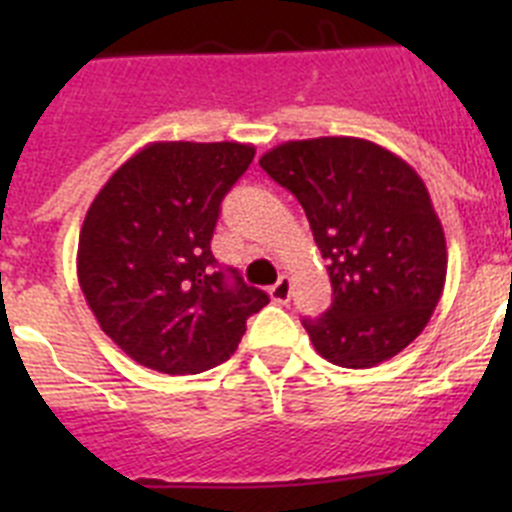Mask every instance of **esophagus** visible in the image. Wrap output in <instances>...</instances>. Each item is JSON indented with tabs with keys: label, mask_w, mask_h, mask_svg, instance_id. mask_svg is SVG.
Wrapping results in <instances>:
<instances>
[{
	"label": "esophagus",
	"mask_w": 512,
	"mask_h": 512,
	"mask_svg": "<svg viewBox=\"0 0 512 512\" xmlns=\"http://www.w3.org/2000/svg\"><path fill=\"white\" fill-rule=\"evenodd\" d=\"M269 295L271 300L279 302V305L289 302V295H292V282H289V277H279L277 284H271Z\"/></svg>",
	"instance_id": "1"
}]
</instances>
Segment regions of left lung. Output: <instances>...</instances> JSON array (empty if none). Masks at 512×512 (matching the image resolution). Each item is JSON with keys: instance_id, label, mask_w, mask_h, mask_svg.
Returning a JSON list of instances; mask_svg holds the SVG:
<instances>
[{"instance_id": "1", "label": "left lung", "mask_w": 512, "mask_h": 512, "mask_svg": "<svg viewBox=\"0 0 512 512\" xmlns=\"http://www.w3.org/2000/svg\"><path fill=\"white\" fill-rule=\"evenodd\" d=\"M295 194L328 261L333 305L305 318L330 364L369 369L423 333L446 282V238L410 164L364 138L289 140L259 158Z\"/></svg>"}]
</instances>
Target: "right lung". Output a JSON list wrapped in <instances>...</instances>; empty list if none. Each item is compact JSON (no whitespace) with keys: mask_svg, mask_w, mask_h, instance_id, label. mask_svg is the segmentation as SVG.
<instances>
[{"mask_svg":"<svg viewBox=\"0 0 512 512\" xmlns=\"http://www.w3.org/2000/svg\"><path fill=\"white\" fill-rule=\"evenodd\" d=\"M256 148L151 143L107 179L79 233L81 292L99 328L133 361L200 374L233 356L269 302L210 251L220 202Z\"/></svg>","mask_w":512,"mask_h":512,"instance_id":"add662e5","label":"right lung"}]
</instances>
